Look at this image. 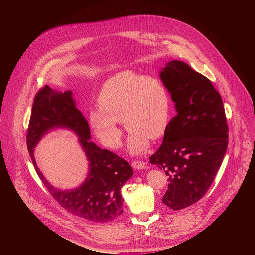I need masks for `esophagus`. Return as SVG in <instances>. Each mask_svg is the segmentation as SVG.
Instances as JSON below:
<instances>
[{
    "instance_id": "obj_1",
    "label": "esophagus",
    "mask_w": 255,
    "mask_h": 255,
    "mask_svg": "<svg viewBox=\"0 0 255 255\" xmlns=\"http://www.w3.org/2000/svg\"><path fill=\"white\" fill-rule=\"evenodd\" d=\"M132 166H133V168L134 169H144L145 167H146V164H145V162H143V161H139V160H137V161H133L132 162Z\"/></svg>"
}]
</instances>
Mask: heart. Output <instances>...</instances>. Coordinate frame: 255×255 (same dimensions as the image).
<instances>
[{
    "label": "heart",
    "mask_w": 255,
    "mask_h": 255,
    "mask_svg": "<svg viewBox=\"0 0 255 255\" xmlns=\"http://www.w3.org/2000/svg\"><path fill=\"white\" fill-rule=\"evenodd\" d=\"M99 107L89 112L90 125L100 141L110 149L121 144L123 122L130 131L128 150L141 154L149 139L161 138L170 119V96L157 78L125 70L108 79L98 96Z\"/></svg>",
    "instance_id": "heart-1"
}]
</instances>
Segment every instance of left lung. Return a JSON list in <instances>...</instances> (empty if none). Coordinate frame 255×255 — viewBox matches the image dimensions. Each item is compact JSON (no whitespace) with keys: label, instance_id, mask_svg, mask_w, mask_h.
Listing matches in <instances>:
<instances>
[{"label":"left lung","instance_id":"8db88e82","mask_svg":"<svg viewBox=\"0 0 255 255\" xmlns=\"http://www.w3.org/2000/svg\"><path fill=\"white\" fill-rule=\"evenodd\" d=\"M174 102L176 116L150 163L168 175L161 201L172 210L187 208L208 191L228 146V126L220 94L189 64L171 60L159 72Z\"/></svg>","mask_w":255,"mask_h":255}]
</instances>
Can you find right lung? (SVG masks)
<instances>
[{
	"label": "right lung",
	"instance_id": "add662e5",
	"mask_svg": "<svg viewBox=\"0 0 255 255\" xmlns=\"http://www.w3.org/2000/svg\"><path fill=\"white\" fill-rule=\"evenodd\" d=\"M66 128L75 132L89 161L84 183L72 190H59L44 177L35 164L33 149L50 130ZM88 121L76 106L72 92L55 91L45 86L36 95L27 131L30 157L44 186L67 212L94 222L112 221L123 213L121 188L133 175L131 165L113 152L90 141Z\"/></svg>",
	"mask_w": 255,
	"mask_h": 255
}]
</instances>
